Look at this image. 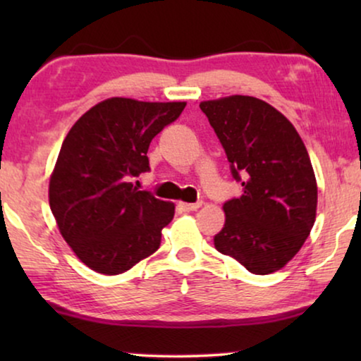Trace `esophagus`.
Returning a JSON list of instances; mask_svg holds the SVG:
<instances>
[{"instance_id": "esophagus-1", "label": "esophagus", "mask_w": 361, "mask_h": 361, "mask_svg": "<svg viewBox=\"0 0 361 361\" xmlns=\"http://www.w3.org/2000/svg\"><path fill=\"white\" fill-rule=\"evenodd\" d=\"M202 202H195V204H187V202H179V209L182 212H194L197 209H200Z\"/></svg>"}]
</instances>
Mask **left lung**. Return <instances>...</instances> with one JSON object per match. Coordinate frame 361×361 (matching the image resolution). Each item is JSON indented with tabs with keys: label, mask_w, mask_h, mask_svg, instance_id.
I'll list each match as a JSON object with an SVG mask.
<instances>
[{
	"label": "left lung",
	"mask_w": 361,
	"mask_h": 361,
	"mask_svg": "<svg viewBox=\"0 0 361 361\" xmlns=\"http://www.w3.org/2000/svg\"><path fill=\"white\" fill-rule=\"evenodd\" d=\"M243 194L224 205L214 236L221 255L253 274L284 268L307 240L317 214V180L304 141L283 113L259 98L200 102Z\"/></svg>",
	"instance_id": "8db88e82"
}]
</instances>
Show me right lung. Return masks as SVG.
<instances>
[{
    "label": "right lung",
    "instance_id": "add662e5",
    "mask_svg": "<svg viewBox=\"0 0 361 361\" xmlns=\"http://www.w3.org/2000/svg\"><path fill=\"white\" fill-rule=\"evenodd\" d=\"M185 105L113 97L67 133L49 180V205L62 238L97 273L121 274L159 248L176 205L130 180L149 169L152 137Z\"/></svg>",
    "mask_w": 361,
    "mask_h": 361
}]
</instances>
